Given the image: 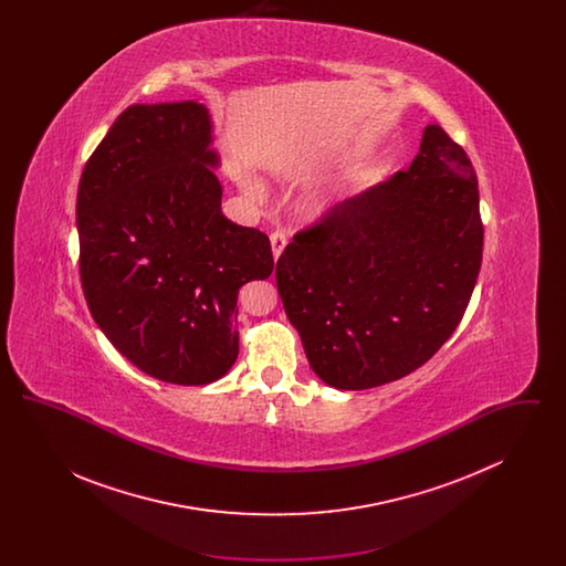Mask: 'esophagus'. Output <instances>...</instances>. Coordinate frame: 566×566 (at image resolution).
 Segmentation results:
<instances>
[{
    "label": "esophagus",
    "mask_w": 566,
    "mask_h": 566,
    "mask_svg": "<svg viewBox=\"0 0 566 566\" xmlns=\"http://www.w3.org/2000/svg\"><path fill=\"white\" fill-rule=\"evenodd\" d=\"M271 250H273V259L277 261L280 259V254L284 252V248H286V243H289V238H286V233L284 231H275V233H271Z\"/></svg>",
    "instance_id": "obj_1"
}]
</instances>
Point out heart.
<instances>
[{
	"instance_id": "1",
	"label": "heart",
	"mask_w": 566,
	"mask_h": 566,
	"mask_svg": "<svg viewBox=\"0 0 566 566\" xmlns=\"http://www.w3.org/2000/svg\"><path fill=\"white\" fill-rule=\"evenodd\" d=\"M245 190L252 195H261L259 185H245ZM342 203V189L326 185L318 189L310 190L301 201V212L310 220H321L324 216L331 214Z\"/></svg>"
}]
</instances>
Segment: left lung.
Returning a JSON list of instances; mask_svg holds the SVG:
<instances>
[{
	"label": "left lung",
	"instance_id": "left-lung-1",
	"mask_svg": "<svg viewBox=\"0 0 566 566\" xmlns=\"http://www.w3.org/2000/svg\"><path fill=\"white\" fill-rule=\"evenodd\" d=\"M482 250L475 169L450 135L427 125L407 171L296 233L275 284L314 374L365 390L416 371L448 342Z\"/></svg>",
	"mask_w": 566,
	"mask_h": 566
}]
</instances>
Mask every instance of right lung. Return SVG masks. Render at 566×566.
<instances>
[{
	"instance_id": "1",
	"label": "right lung",
	"mask_w": 566,
	"mask_h": 566,
	"mask_svg": "<svg viewBox=\"0 0 566 566\" xmlns=\"http://www.w3.org/2000/svg\"><path fill=\"white\" fill-rule=\"evenodd\" d=\"M212 116L195 99L125 109L84 165L76 224L88 310L150 377L201 386L240 352L238 295L270 238L224 218Z\"/></svg>"
}]
</instances>
